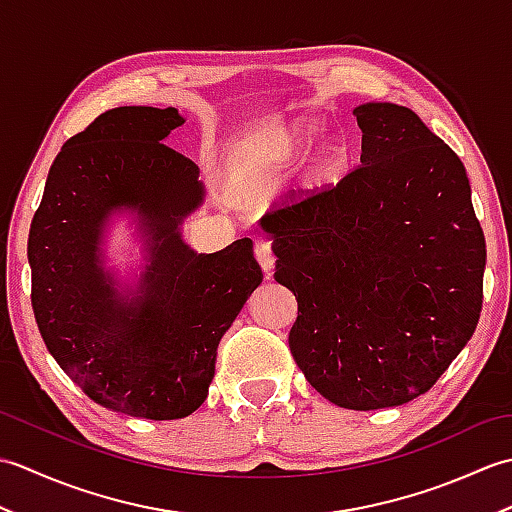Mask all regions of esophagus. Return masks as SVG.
<instances>
[{"label":"esophagus","instance_id":"obj_1","mask_svg":"<svg viewBox=\"0 0 512 512\" xmlns=\"http://www.w3.org/2000/svg\"><path fill=\"white\" fill-rule=\"evenodd\" d=\"M253 253H255L257 264L262 266L264 273H266V275L273 273V268H275V255H273V248H270V244L266 242V239H255Z\"/></svg>","mask_w":512,"mask_h":512}]
</instances>
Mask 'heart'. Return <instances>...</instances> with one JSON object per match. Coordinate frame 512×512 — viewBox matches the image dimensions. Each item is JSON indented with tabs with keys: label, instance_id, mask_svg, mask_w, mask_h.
Returning <instances> with one entry per match:
<instances>
[{
	"label": "heart",
	"instance_id": "1",
	"mask_svg": "<svg viewBox=\"0 0 512 512\" xmlns=\"http://www.w3.org/2000/svg\"><path fill=\"white\" fill-rule=\"evenodd\" d=\"M290 143H295V138H290ZM341 156V147L336 143H328L323 149H321V158H319V165L317 169L319 171H325V169H332L334 162L339 160Z\"/></svg>",
	"mask_w": 512,
	"mask_h": 512
}]
</instances>
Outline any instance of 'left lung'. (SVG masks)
Returning a JSON list of instances; mask_svg holds the SVG:
<instances>
[{
    "instance_id": "8db88e82",
    "label": "left lung",
    "mask_w": 512,
    "mask_h": 512,
    "mask_svg": "<svg viewBox=\"0 0 512 512\" xmlns=\"http://www.w3.org/2000/svg\"><path fill=\"white\" fill-rule=\"evenodd\" d=\"M361 165L264 217L275 281L297 297L288 345L345 409L398 407L438 383L480 321L486 242L458 154L409 107L354 110Z\"/></svg>"
}]
</instances>
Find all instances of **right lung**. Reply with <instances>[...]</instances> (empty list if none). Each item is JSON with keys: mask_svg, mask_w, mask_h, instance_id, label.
I'll return each instance as SVG.
<instances>
[{"mask_svg": "<svg viewBox=\"0 0 512 512\" xmlns=\"http://www.w3.org/2000/svg\"><path fill=\"white\" fill-rule=\"evenodd\" d=\"M176 107H116L54 158L28 235L32 310L54 361L99 405L147 420L198 409L217 345L262 284L253 242L198 255L178 224L202 202L198 165L165 140ZM125 205L144 217L152 264L139 297H117L98 259L102 226Z\"/></svg>", "mask_w": 512, "mask_h": 512, "instance_id": "1", "label": "right lung"}]
</instances>
